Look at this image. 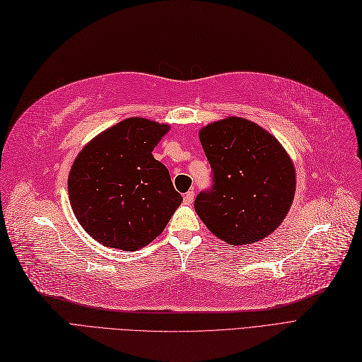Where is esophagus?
<instances>
[{
	"label": "esophagus",
	"instance_id": "obj_1",
	"mask_svg": "<svg viewBox=\"0 0 362 362\" xmlns=\"http://www.w3.org/2000/svg\"><path fill=\"white\" fill-rule=\"evenodd\" d=\"M194 195H195V194H194V191H188V192H186V194H185V197H183L185 203H186V204H191V203L194 202Z\"/></svg>",
	"mask_w": 362,
	"mask_h": 362
}]
</instances>
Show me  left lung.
<instances>
[{"label":"left lung","mask_w":362,"mask_h":362,"mask_svg":"<svg viewBox=\"0 0 362 362\" xmlns=\"http://www.w3.org/2000/svg\"><path fill=\"white\" fill-rule=\"evenodd\" d=\"M200 143L214 171V186L195 198V212L230 245L264 239L287 216L296 191L293 160L278 139L242 117L203 126Z\"/></svg>","instance_id":"8db88e82"}]
</instances>
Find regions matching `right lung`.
Wrapping results in <instances>:
<instances>
[{
  "instance_id": "add662e5",
  "label": "right lung",
  "mask_w": 362,
  "mask_h": 362,
  "mask_svg": "<svg viewBox=\"0 0 362 362\" xmlns=\"http://www.w3.org/2000/svg\"><path fill=\"white\" fill-rule=\"evenodd\" d=\"M170 124L129 117L88 141L69 171L72 211L103 247L136 251L155 240L182 203L151 155Z\"/></svg>"
}]
</instances>
